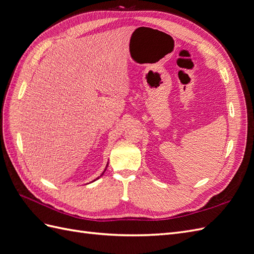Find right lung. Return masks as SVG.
I'll return each mask as SVG.
<instances>
[{
  "label": "right lung",
  "instance_id": "obj_1",
  "mask_svg": "<svg viewBox=\"0 0 254 254\" xmlns=\"http://www.w3.org/2000/svg\"><path fill=\"white\" fill-rule=\"evenodd\" d=\"M108 164H109V163H107V165H106V168H105V170H104V172H103V173H102V175H101V176H99V177H97V178H96V179H95V180H97V179H98V178H101V177H102V176H103V175H104V173H105V172H106V170H107V167H108ZM95 180H93V181H92V182H94V181H95Z\"/></svg>",
  "mask_w": 254,
  "mask_h": 254
}]
</instances>
